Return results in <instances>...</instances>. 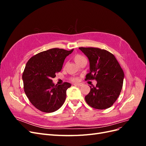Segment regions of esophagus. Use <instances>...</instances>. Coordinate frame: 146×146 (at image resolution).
<instances>
[{
  "instance_id": "obj_1",
  "label": "esophagus",
  "mask_w": 146,
  "mask_h": 146,
  "mask_svg": "<svg viewBox=\"0 0 146 146\" xmlns=\"http://www.w3.org/2000/svg\"><path fill=\"white\" fill-rule=\"evenodd\" d=\"M74 85L75 86H82L83 85L82 83H74Z\"/></svg>"
}]
</instances>
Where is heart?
Returning a JSON list of instances; mask_svg holds the SVG:
<instances>
[{
	"label": "heart",
	"instance_id": "obj_1",
	"mask_svg": "<svg viewBox=\"0 0 146 146\" xmlns=\"http://www.w3.org/2000/svg\"><path fill=\"white\" fill-rule=\"evenodd\" d=\"M85 58V57L81 55H79V54H77L74 56V60L75 61V62H76L77 64H79L80 63V61L83 59ZM70 80L72 81V82H78L79 80L78 78L76 77H73L70 78Z\"/></svg>",
	"mask_w": 146,
	"mask_h": 146
}]
</instances>
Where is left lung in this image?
Returning a JSON list of instances; mask_svg holds the SVG:
<instances>
[{"label": "left lung", "instance_id": "1", "mask_svg": "<svg viewBox=\"0 0 146 146\" xmlns=\"http://www.w3.org/2000/svg\"><path fill=\"white\" fill-rule=\"evenodd\" d=\"M90 61V72L86 80H96V86H90L85 97L90 107L99 110L110 108L120 94L124 74L115 56L98 47H79Z\"/></svg>", "mask_w": 146, "mask_h": 146}]
</instances>
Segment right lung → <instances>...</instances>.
Instances as JSON below:
<instances>
[{"instance_id": "1", "label": "right lung", "mask_w": 146, "mask_h": 146, "mask_svg": "<svg viewBox=\"0 0 146 146\" xmlns=\"http://www.w3.org/2000/svg\"><path fill=\"white\" fill-rule=\"evenodd\" d=\"M74 49L53 48L33 56L23 74L24 92L35 108L45 113L58 110L64 104L66 90L71 85L64 82L55 85L52 78L60 72L66 57Z\"/></svg>"}]
</instances>
